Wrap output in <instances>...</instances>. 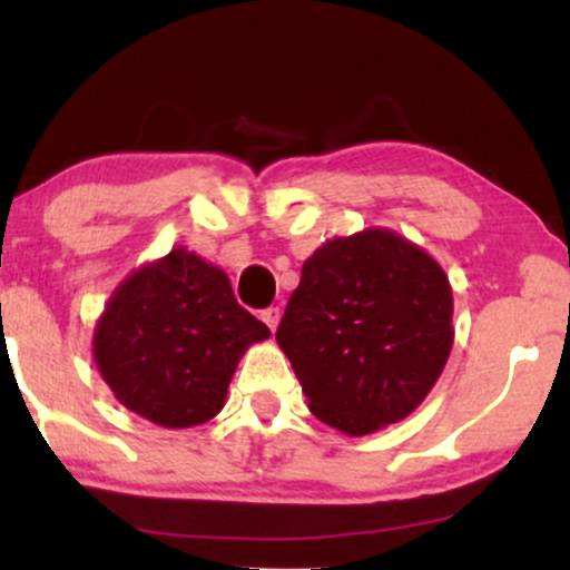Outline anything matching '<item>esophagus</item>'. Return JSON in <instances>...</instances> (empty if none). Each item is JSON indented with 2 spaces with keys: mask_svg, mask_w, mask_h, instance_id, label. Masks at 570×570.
Listing matches in <instances>:
<instances>
[{
  "mask_svg": "<svg viewBox=\"0 0 570 570\" xmlns=\"http://www.w3.org/2000/svg\"><path fill=\"white\" fill-rule=\"evenodd\" d=\"M259 318H263V322L267 324V330L276 332L278 322H281V311H278V307H267V311L259 313Z\"/></svg>",
  "mask_w": 570,
  "mask_h": 570,
  "instance_id": "esophagus-1",
  "label": "esophagus"
}]
</instances>
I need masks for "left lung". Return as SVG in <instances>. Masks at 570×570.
Here are the masks:
<instances>
[{
	"label": "left lung",
	"mask_w": 570,
	"mask_h": 570,
	"mask_svg": "<svg viewBox=\"0 0 570 570\" xmlns=\"http://www.w3.org/2000/svg\"><path fill=\"white\" fill-rule=\"evenodd\" d=\"M307 407L367 436L404 421L453 351V286L434 257L389 227L335 235L305 259L276 332Z\"/></svg>",
	"instance_id": "8db88e82"
}]
</instances>
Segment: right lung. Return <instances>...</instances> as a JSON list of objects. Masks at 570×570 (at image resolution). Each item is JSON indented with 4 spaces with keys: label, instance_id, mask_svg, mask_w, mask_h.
Instances as JSON below:
<instances>
[{
    "label": "right lung",
    "instance_id": "1",
    "mask_svg": "<svg viewBox=\"0 0 570 570\" xmlns=\"http://www.w3.org/2000/svg\"><path fill=\"white\" fill-rule=\"evenodd\" d=\"M267 337L222 267L174 246L117 284L94 326V362L122 407L189 429L219 415L240 356Z\"/></svg>",
    "mask_w": 570,
    "mask_h": 570
}]
</instances>
